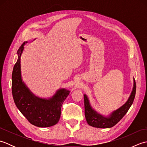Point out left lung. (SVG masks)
<instances>
[{
	"mask_svg": "<svg viewBox=\"0 0 147 147\" xmlns=\"http://www.w3.org/2000/svg\"><path fill=\"white\" fill-rule=\"evenodd\" d=\"M136 90V82L134 79V86L128 100L121 107L114 111L109 117H104L99 115L93 110L90 107V103L87 96L84 95V102H85V114L87 123L89 125L100 128H108L115 126L128 111L131 106L134 99L135 97Z\"/></svg>",
	"mask_w": 147,
	"mask_h": 147,
	"instance_id": "8db88e82",
	"label": "left lung"
}]
</instances>
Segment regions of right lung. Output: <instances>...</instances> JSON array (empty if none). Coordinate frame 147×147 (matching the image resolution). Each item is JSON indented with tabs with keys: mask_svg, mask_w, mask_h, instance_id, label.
I'll return each mask as SVG.
<instances>
[{
	"mask_svg": "<svg viewBox=\"0 0 147 147\" xmlns=\"http://www.w3.org/2000/svg\"><path fill=\"white\" fill-rule=\"evenodd\" d=\"M24 42L18 51V59L12 73V93L16 105L33 125L50 127L58 123L61 117V107L69 92L64 89L49 100L37 98L31 93L23 83L21 76L20 59Z\"/></svg>",
	"mask_w": 147,
	"mask_h": 147,
	"instance_id": "right-lung-1",
	"label": "right lung"
}]
</instances>
